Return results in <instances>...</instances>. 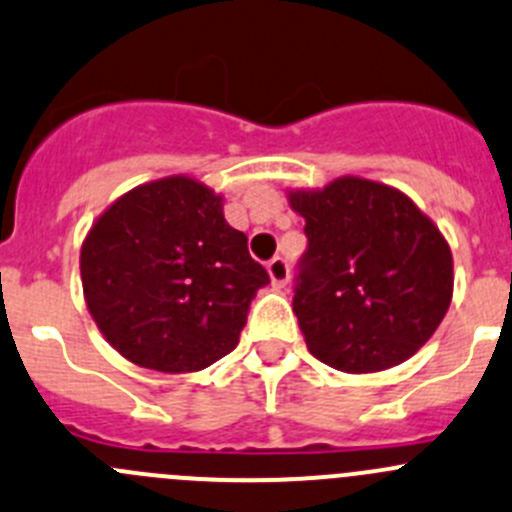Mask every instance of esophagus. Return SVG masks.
<instances>
[{"mask_svg":"<svg viewBox=\"0 0 512 512\" xmlns=\"http://www.w3.org/2000/svg\"><path fill=\"white\" fill-rule=\"evenodd\" d=\"M267 272H270V280L275 287H285L290 282V265L282 257H272L267 262Z\"/></svg>","mask_w":512,"mask_h":512,"instance_id":"obj_1","label":"esophagus"}]
</instances>
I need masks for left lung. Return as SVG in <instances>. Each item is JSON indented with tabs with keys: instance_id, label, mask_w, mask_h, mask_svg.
<instances>
[{
	"instance_id": "left-lung-1",
	"label": "left lung",
	"mask_w": 512,
	"mask_h": 512,
	"mask_svg": "<svg viewBox=\"0 0 512 512\" xmlns=\"http://www.w3.org/2000/svg\"><path fill=\"white\" fill-rule=\"evenodd\" d=\"M305 217L295 310L307 350L342 372L400 365L430 340L453 297V255L410 197L340 177L290 192Z\"/></svg>"
}]
</instances>
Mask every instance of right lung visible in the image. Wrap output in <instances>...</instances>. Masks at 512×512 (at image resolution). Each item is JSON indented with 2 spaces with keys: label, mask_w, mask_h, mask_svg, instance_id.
<instances>
[{
  "label": "right lung",
  "mask_w": 512,
  "mask_h": 512,
  "mask_svg": "<svg viewBox=\"0 0 512 512\" xmlns=\"http://www.w3.org/2000/svg\"><path fill=\"white\" fill-rule=\"evenodd\" d=\"M79 270L109 345L160 372L202 370L235 350L250 302L270 285L222 197L190 177L119 197L89 230Z\"/></svg>",
  "instance_id": "right-lung-1"
}]
</instances>
